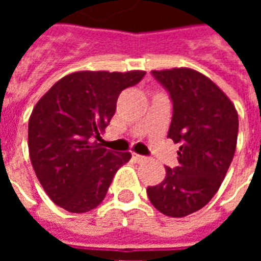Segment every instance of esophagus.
<instances>
[{"mask_svg":"<svg viewBox=\"0 0 261 261\" xmlns=\"http://www.w3.org/2000/svg\"><path fill=\"white\" fill-rule=\"evenodd\" d=\"M133 159L136 162H144V161H147V156H142V155H138V153H133Z\"/></svg>","mask_w":261,"mask_h":261,"instance_id":"esophagus-1","label":"esophagus"}]
</instances>
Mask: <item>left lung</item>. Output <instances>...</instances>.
<instances>
[{"label": "left lung", "instance_id": "left-lung-1", "mask_svg": "<svg viewBox=\"0 0 261 261\" xmlns=\"http://www.w3.org/2000/svg\"><path fill=\"white\" fill-rule=\"evenodd\" d=\"M168 89L173 117L168 137L180 142L179 165L147 194L158 211L181 218L201 210L218 192L233 159L239 120L233 103L208 76L192 68L152 71Z\"/></svg>", "mask_w": 261, "mask_h": 261}]
</instances>
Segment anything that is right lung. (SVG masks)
<instances>
[{
  "mask_svg": "<svg viewBox=\"0 0 261 261\" xmlns=\"http://www.w3.org/2000/svg\"><path fill=\"white\" fill-rule=\"evenodd\" d=\"M145 71H78L57 81L29 117V156L40 185L54 204L88 213L106 196L116 172L131 159L97 145L116 112L117 97Z\"/></svg>",
  "mask_w": 261,
  "mask_h": 261,
  "instance_id": "right-lung-1",
  "label": "right lung"
}]
</instances>
